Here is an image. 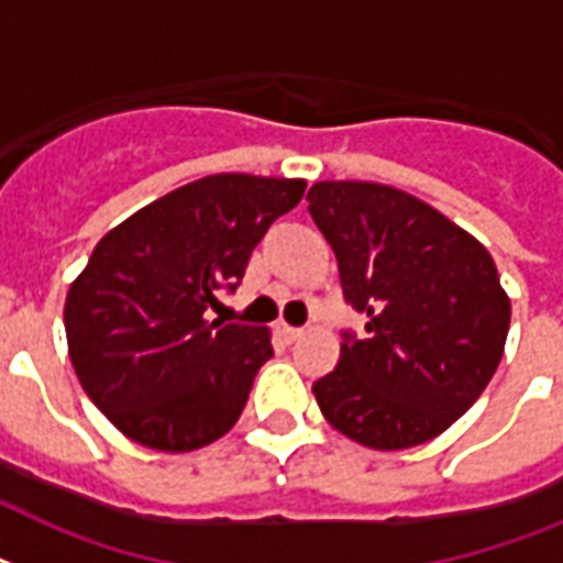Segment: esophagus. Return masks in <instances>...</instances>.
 I'll use <instances>...</instances> for the list:
<instances>
[{
    "mask_svg": "<svg viewBox=\"0 0 563 563\" xmlns=\"http://www.w3.org/2000/svg\"><path fill=\"white\" fill-rule=\"evenodd\" d=\"M303 332L306 329H300V327H289V323H280V335L286 338V341H297V338H303Z\"/></svg>",
    "mask_w": 563,
    "mask_h": 563,
    "instance_id": "34e87169",
    "label": "esophagus"
}]
</instances>
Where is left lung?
<instances>
[{
	"instance_id": "8db88e82",
	"label": "left lung",
	"mask_w": 563,
	"mask_h": 563,
	"mask_svg": "<svg viewBox=\"0 0 563 563\" xmlns=\"http://www.w3.org/2000/svg\"><path fill=\"white\" fill-rule=\"evenodd\" d=\"M309 213L335 249L367 335L312 387L335 431L376 451L440 437L495 376L511 303L486 245L399 187L314 181Z\"/></svg>"
}]
</instances>
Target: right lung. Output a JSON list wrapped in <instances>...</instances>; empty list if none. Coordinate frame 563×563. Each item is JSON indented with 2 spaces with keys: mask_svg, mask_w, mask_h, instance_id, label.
Listing matches in <instances>:
<instances>
[{
  "mask_svg": "<svg viewBox=\"0 0 563 563\" xmlns=\"http://www.w3.org/2000/svg\"><path fill=\"white\" fill-rule=\"evenodd\" d=\"M303 178L213 173L123 219L68 286V358L86 396L126 440L187 454L225 437L272 329L208 321Z\"/></svg>",
  "mask_w": 563,
  "mask_h": 563,
  "instance_id": "right-lung-1",
  "label": "right lung"
}]
</instances>
